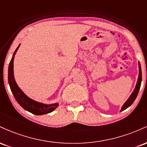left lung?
<instances>
[{
	"label": "left lung",
	"instance_id": "obj_1",
	"mask_svg": "<svg viewBox=\"0 0 147 147\" xmlns=\"http://www.w3.org/2000/svg\"><path fill=\"white\" fill-rule=\"evenodd\" d=\"M138 65H139V75H138V82L137 84H136V88H135L134 90L132 92L131 96L129 97V99H127V101L124 103V105L122 106V109H121L120 111H122L125 109H127L128 107H129L131 104L134 102L135 99H136L137 97L138 92H139L140 88V86H141V82H142V70H141V65L140 62H138Z\"/></svg>",
	"mask_w": 147,
	"mask_h": 147
}]
</instances>
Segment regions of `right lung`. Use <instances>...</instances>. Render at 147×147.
I'll use <instances>...</instances> for the list:
<instances>
[{"instance_id": "obj_1", "label": "right lung", "mask_w": 147, "mask_h": 147, "mask_svg": "<svg viewBox=\"0 0 147 147\" xmlns=\"http://www.w3.org/2000/svg\"><path fill=\"white\" fill-rule=\"evenodd\" d=\"M19 46L14 51L12 58L10 61L9 68H8V82H9L11 92L19 105L22 108H23L25 110L29 111L32 114L36 115H41L51 113L57 107H58V103L52 104H45L37 102L36 101L30 99L25 95L16 83L14 76V59Z\"/></svg>"}]
</instances>
